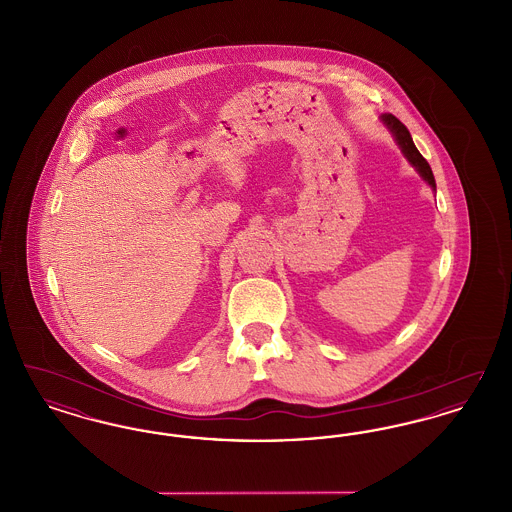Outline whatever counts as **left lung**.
<instances>
[{
	"instance_id": "8db88e82",
	"label": "left lung",
	"mask_w": 512,
	"mask_h": 512,
	"mask_svg": "<svg viewBox=\"0 0 512 512\" xmlns=\"http://www.w3.org/2000/svg\"><path fill=\"white\" fill-rule=\"evenodd\" d=\"M382 122L390 128V132L393 134V138H395L397 146L401 147V151H403V155L409 159V163L413 165L414 169L418 171V174H420V176H422V178H424L432 188H436L434 172L430 169L428 161L420 155V151H418L416 146H414L413 138H411V132L407 130V126H405L403 122L399 121L397 117H393L391 113L382 115Z\"/></svg>"
}]
</instances>
